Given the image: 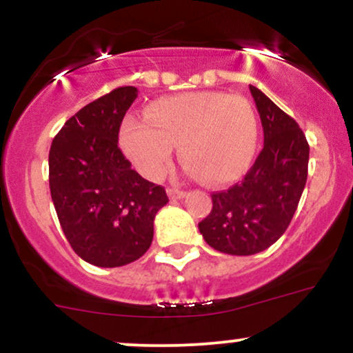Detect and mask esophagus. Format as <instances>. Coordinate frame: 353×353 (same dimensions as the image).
I'll use <instances>...</instances> for the list:
<instances>
[{
	"label": "esophagus",
	"mask_w": 353,
	"mask_h": 353,
	"mask_svg": "<svg viewBox=\"0 0 353 353\" xmlns=\"http://www.w3.org/2000/svg\"><path fill=\"white\" fill-rule=\"evenodd\" d=\"M168 196L169 199H182V197H185V192L181 189H174V188H169L168 189Z\"/></svg>",
	"instance_id": "1"
}]
</instances>
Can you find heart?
<instances>
[{"mask_svg":"<svg viewBox=\"0 0 353 353\" xmlns=\"http://www.w3.org/2000/svg\"><path fill=\"white\" fill-rule=\"evenodd\" d=\"M121 148L149 179L169 168L174 145L188 171L209 184H228L247 171L257 144V119L250 103L219 91L185 92L154 101L145 121L128 117Z\"/></svg>","mask_w":353,"mask_h":353,"instance_id":"1","label":"heart"}]
</instances>
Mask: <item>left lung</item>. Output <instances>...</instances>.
I'll return each mask as SVG.
<instances>
[{"label": "left lung", "mask_w": 353, "mask_h": 353, "mask_svg": "<svg viewBox=\"0 0 353 353\" xmlns=\"http://www.w3.org/2000/svg\"><path fill=\"white\" fill-rule=\"evenodd\" d=\"M255 101L264 148L242 182L212 194V210L199 222L204 241L230 255H252L277 242L289 228L307 182L309 143L289 114L261 89Z\"/></svg>", "instance_id": "left-lung-1"}]
</instances>
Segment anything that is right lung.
Listing matches in <instances>:
<instances>
[{"instance_id":"right-lung-1","label":"right lung","mask_w":353,"mask_h":353,"mask_svg":"<svg viewBox=\"0 0 353 353\" xmlns=\"http://www.w3.org/2000/svg\"><path fill=\"white\" fill-rule=\"evenodd\" d=\"M137 88H117L92 101L52 139L50 189L72 250L98 267H121L151 247L154 217L169 199L141 177L117 148L125 111Z\"/></svg>"}]
</instances>
